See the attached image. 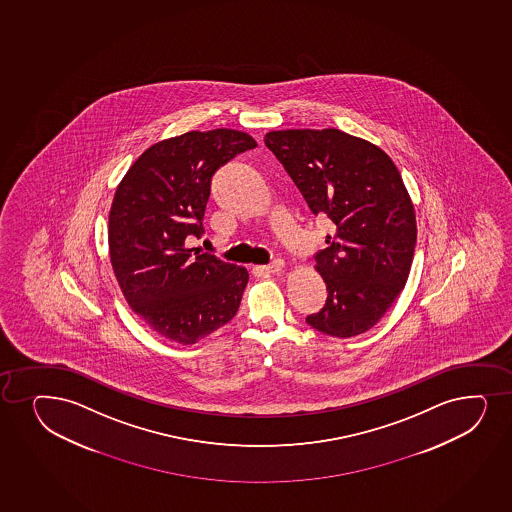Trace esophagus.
<instances>
[{
	"mask_svg": "<svg viewBox=\"0 0 512 512\" xmlns=\"http://www.w3.org/2000/svg\"><path fill=\"white\" fill-rule=\"evenodd\" d=\"M285 268V261L283 259H275L271 265L268 266H259L258 270L263 271V273H268V275H275V273H280Z\"/></svg>",
	"mask_w": 512,
	"mask_h": 512,
	"instance_id": "1",
	"label": "esophagus"
}]
</instances>
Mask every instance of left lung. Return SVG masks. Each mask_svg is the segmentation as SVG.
<instances>
[{
	"instance_id": "left-lung-1",
	"label": "left lung",
	"mask_w": 512,
	"mask_h": 512,
	"mask_svg": "<svg viewBox=\"0 0 512 512\" xmlns=\"http://www.w3.org/2000/svg\"><path fill=\"white\" fill-rule=\"evenodd\" d=\"M314 215L333 234L316 254L328 290L307 324L350 338L379 323L405 288L417 242V218L400 171L388 153L345 131L282 130L265 135Z\"/></svg>"
}]
</instances>
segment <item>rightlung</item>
I'll return each instance as SVG.
<instances>
[{
  "label": "right lung",
  "instance_id": "1",
  "mask_svg": "<svg viewBox=\"0 0 512 512\" xmlns=\"http://www.w3.org/2000/svg\"><path fill=\"white\" fill-rule=\"evenodd\" d=\"M254 147L242 131H188L147 148L116 189L112 270L131 311L167 340L193 345L239 309L246 268L189 249L186 237L203 234L213 174Z\"/></svg>",
  "mask_w": 512,
  "mask_h": 512
}]
</instances>
